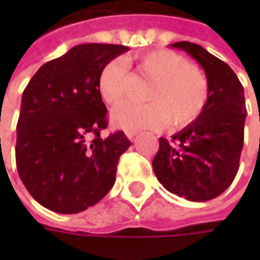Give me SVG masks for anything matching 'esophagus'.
I'll return each instance as SVG.
<instances>
[{
  "label": "esophagus",
  "instance_id": "esophagus-1",
  "mask_svg": "<svg viewBox=\"0 0 260 260\" xmlns=\"http://www.w3.org/2000/svg\"><path fill=\"white\" fill-rule=\"evenodd\" d=\"M125 135H126V138H128L129 141H134V138L136 136V132L135 131H126V132H125Z\"/></svg>",
  "mask_w": 260,
  "mask_h": 260
}]
</instances>
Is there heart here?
<instances>
[{
    "label": "heart",
    "mask_w": 260,
    "mask_h": 260,
    "mask_svg": "<svg viewBox=\"0 0 260 260\" xmlns=\"http://www.w3.org/2000/svg\"><path fill=\"white\" fill-rule=\"evenodd\" d=\"M143 74L154 78L149 90L150 103L124 102L111 111L114 126L125 131L157 129L171 119L182 126L202 113L207 100V82L201 71L188 64L182 55L170 50H153L139 57ZM128 80V62L115 57L99 74L97 90L107 104L124 96Z\"/></svg>",
    "instance_id": "obj_1"
}]
</instances>
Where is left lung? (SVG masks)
Here are the masks:
<instances>
[{
    "instance_id": "obj_1",
    "label": "left lung",
    "mask_w": 260,
    "mask_h": 260,
    "mask_svg": "<svg viewBox=\"0 0 260 260\" xmlns=\"http://www.w3.org/2000/svg\"><path fill=\"white\" fill-rule=\"evenodd\" d=\"M191 55L207 79L202 113L171 141L158 139L153 170L158 182L191 202L221 195L234 181L242 146L246 108L244 87L233 69L207 50L189 42L170 44Z\"/></svg>"
}]
</instances>
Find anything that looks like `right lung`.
<instances>
[{
	"instance_id": "1",
	"label": "right lung",
	"mask_w": 260,
	"mask_h": 260,
	"mask_svg": "<svg viewBox=\"0 0 260 260\" xmlns=\"http://www.w3.org/2000/svg\"><path fill=\"white\" fill-rule=\"evenodd\" d=\"M128 50L99 43L75 46L42 65L26 86L16 126V167L26 189L48 210L83 212L115 182L119 156L131 142L122 131L100 138L107 108L97 79L110 59Z\"/></svg>"
}]
</instances>
